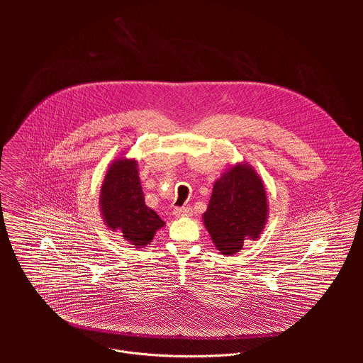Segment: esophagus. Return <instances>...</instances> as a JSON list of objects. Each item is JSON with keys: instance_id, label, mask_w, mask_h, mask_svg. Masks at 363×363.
Here are the masks:
<instances>
[{"instance_id": "obj_1", "label": "esophagus", "mask_w": 363, "mask_h": 363, "mask_svg": "<svg viewBox=\"0 0 363 363\" xmlns=\"http://www.w3.org/2000/svg\"><path fill=\"white\" fill-rule=\"evenodd\" d=\"M191 213H193V209L190 207L174 208V209H173V215H174L176 218L191 216Z\"/></svg>"}]
</instances>
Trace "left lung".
<instances>
[{
	"instance_id": "left-lung-1",
	"label": "left lung",
	"mask_w": 363,
	"mask_h": 363,
	"mask_svg": "<svg viewBox=\"0 0 363 363\" xmlns=\"http://www.w3.org/2000/svg\"><path fill=\"white\" fill-rule=\"evenodd\" d=\"M268 218L264 182L247 162L230 166L213 183L204 226L220 255L242 250L245 240H257Z\"/></svg>"
}]
</instances>
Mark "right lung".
Segmentation results:
<instances>
[{
  "label": "right lung",
  "instance_id": "1",
  "mask_svg": "<svg viewBox=\"0 0 363 363\" xmlns=\"http://www.w3.org/2000/svg\"><path fill=\"white\" fill-rule=\"evenodd\" d=\"M99 208L108 230L120 232L135 249L145 247L164 226L154 209L145 206L138 174V162L121 155L114 159L104 174Z\"/></svg>",
  "mask_w": 363,
  "mask_h": 363
}]
</instances>
